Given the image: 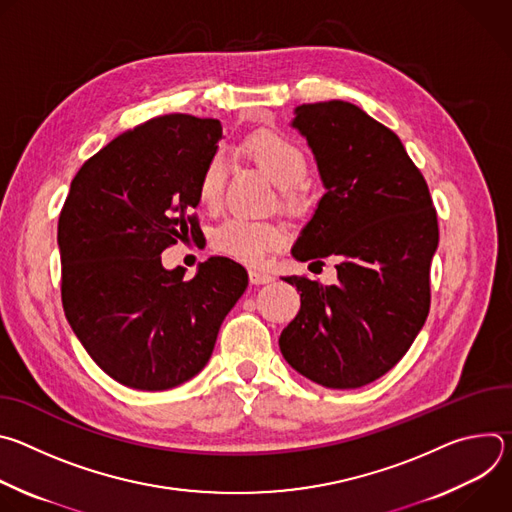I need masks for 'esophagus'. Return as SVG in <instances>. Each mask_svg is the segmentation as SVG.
Here are the masks:
<instances>
[{"mask_svg": "<svg viewBox=\"0 0 512 512\" xmlns=\"http://www.w3.org/2000/svg\"><path fill=\"white\" fill-rule=\"evenodd\" d=\"M249 281H251L253 285H263V283H271V281H273V275L267 273V271L251 269V271H249Z\"/></svg>", "mask_w": 512, "mask_h": 512, "instance_id": "obj_1", "label": "esophagus"}]
</instances>
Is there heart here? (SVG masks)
<instances>
[{
  "instance_id": "1",
  "label": "heart",
  "mask_w": 512,
  "mask_h": 512,
  "mask_svg": "<svg viewBox=\"0 0 512 512\" xmlns=\"http://www.w3.org/2000/svg\"><path fill=\"white\" fill-rule=\"evenodd\" d=\"M249 152L259 168L283 190L296 188L308 172V160L300 145L277 131H261L249 139ZM227 180V156L216 150L204 162L196 194L202 206L221 204ZM285 243V231L267 221H253L245 216H231L212 233V247L247 265H259L265 257Z\"/></svg>"
}]
</instances>
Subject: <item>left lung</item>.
<instances>
[{
  "label": "left lung",
  "mask_w": 512,
  "mask_h": 512,
  "mask_svg": "<svg viewBox=\"0 0 512 512\" xmlns=\"http://www.w3.org/2000/svg\"><path fill=\"white\" fill-rule=\"evenodd\" d=\"M294 115L326 192L291 255L338 259V281L283 277L302 291V306L279 348L306 379L358 389L391 371L425 324L437 216L389 127L346 101L300 105Z\"/></svg>",
  "instance_id": "obj_1"
}]
</instances>
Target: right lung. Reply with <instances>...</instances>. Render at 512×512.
Masks as SVG:
<instances>
[{
  "label": "right lung",
  "mask_w": 512,
  "mask_h": 512,
  "mask_svg": "<svg viewBox=\"0 0 512 512\" xmlns=\"http://www.w3.org/2000/svg\"><path fill=\"white\" fill-rule=\"evenodd\" d=\"M223 125L184 113L154 117L83 164L58 218L62 306L89 356L117 383L166 391L208 362L247 271L210 257L192 279L162 251L196 239L198 174Z\"/></svg>",
  "instance_id": "1"
}]
</instances>
